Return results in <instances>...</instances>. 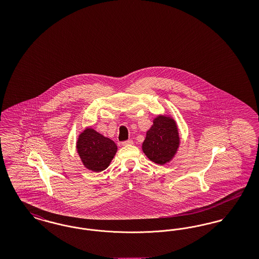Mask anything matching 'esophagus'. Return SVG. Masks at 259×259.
<instances>
[{"label": "esophagus", "instance_id": "1", "mask_svg": "<svg viewBox=\"0 0 259 259\" xmlns=\"http://www.w3.org/2000/svg\"><path fill=\"white\" fill-rule=\"evenodd\" d=\"M122 146H129V145H133V140H127L121 143Z\"/></svg>", "mask_w": 259, "mask_h": 259}]
</instances>
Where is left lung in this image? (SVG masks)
I'll use <instances>...</instances> for the list:
<instances>
[{
    "label": "left lung",
    "mask_w": 259,
    "mask_h": 259,
    "mask_svg": "<svg viewBox=\"0 0 259 259\" xmlns=\"http://www.w3.org/2000/svg\"><path fill=\"white\" fill-rule=\"evenodd\" d=\"M179 144L180 138L175 121L165 116H158L147 132L143 150L150 160L162 165L172 159Z\"/></svg>",
    "instance_id": "1"
}]
</instances>
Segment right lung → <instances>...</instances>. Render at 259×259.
I'll return each mask as SVG.
<instances>
[{
    "instance_id": "add662e5",
    "label": "right lung",
    "mask_w": 259,
    "mask_h": 259,
    "mask_svg": "<svg viewBox=\"0 0 259 259\" xmlns=\"http://www.w3.org/2000/svg\"><path fill=\"white\" fill-rule=\"evenodd\" d=\"M76 148L84 166L94 172L108 168L117 150L113 141L91 128L79 135Z\"/></svg>"
}]
</instances>
